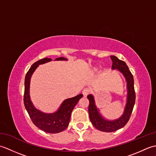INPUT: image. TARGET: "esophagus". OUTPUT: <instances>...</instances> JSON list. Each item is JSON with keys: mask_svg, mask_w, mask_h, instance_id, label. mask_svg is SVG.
Segmentation results:
<instances>
[{"mask_svg": "<svg viewBox=\"0 0 156 156\" xmlns=\"http://www.w3.org/2000/svg\"><path fill=\"white\" fill-rule=\"evenodd\" d=\"M90 93V89L88 88H85L83 90H82V94H83L84 97H87V96Z\"/></svg>", "mask_w": 156, "mask_h": 156, "instance_id": "obj_1", "label": "esophagus"}]
</instances>
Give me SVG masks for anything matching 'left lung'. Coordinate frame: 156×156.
<instances>
[{"label": "left lung", "instance_id": "obj_1", "mask_svg": "<svg viewBox=\"0 0 156 156\" xmlns=\"http://www.w3.org/2000/svg\"><path fill=\"white\" fill-rule=\"evenodd\" d=\"M112 62V69H117L124 75L127 82V102L125 106L124 113L121 117L115 121H108L102 117L99 114L94 104V97L92 94L87 96L89 100L88 113L90 121L94 127L98 130L104 132H112L123 127L127 123L133 111L135 102V92L134 89V80L133 74L129 70L128 66L123 61L119 59L115 56L111 55Z\"/></svg>", "mask_w": 156, "mask_h": 156}]
</instances>
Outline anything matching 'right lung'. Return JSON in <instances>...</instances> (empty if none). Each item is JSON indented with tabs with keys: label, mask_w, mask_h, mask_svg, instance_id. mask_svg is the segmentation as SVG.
<instances>
[{
	"label": "right lung",
	"mask_w": 156,
	"mask_h": 156,
	"mask_svg": "<svg viewBox=\"0 0 156 156\" xmlns=\"http://www.w3.org/2000/svg\"><path fill=\"white\" fill-rule=\"evenodd\" d=\"M66 59H67L65 58L60 57L56 58L55 60H66ZM50 61H51V58H45L35 62L31 66L30 69L26 74L25 78L23 102L29 117L35 126L46 133H58L65 130L68 127L70 120L72 111L83 95L80 94L75 97L66 99L62 102L58 111L54 113H44L34 107L29 97V84H30L31 76L39 65Z\"/></svg>",
	"instance_id": "right-lung-1"
}]
</instances>
